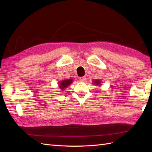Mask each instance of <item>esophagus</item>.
<instances>
[{"mask_svg": "<svg viewBox=\"0 0 152 152\" xmlns=\"http://www.w3.org/2000/svg\"><path fill=\"white\" fill-rule=\"evenodd\" d=\"M86 80V76H83V77H81V78H80V82H85Z\"/></svg>", "mask_w": 152, "mask_h": 152, "instance_id": "esophagus-1", "label": "esophagus"}]
</instances>
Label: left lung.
<instances>
[{
  "instance_id": "left-lung-1",
  "label": "left lung",
  "mask_w": 152,
  "mask_h": 152,
  "mask_svg": "<svg viewBox=\"0 0 152 152\" xmlns=\"http://www.w3.org/2000/svg\"><path fill=\"white\" fill-rule=\"evenodd\" d=\"M94 83H95V84H100V81H99V80H95V81H94Z\"/></svg>"
}]
</instances>
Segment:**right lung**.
Instances as JSON below:
<instances>
[{"mask_svg": "<svg viewBox=\"0 0 152 152\" xmlns=\"http://www.w3.org/2000/svg\"><path fill=\"white\" fill-rule=\"evenodd\" d=\"M72 82V79H69V80H63L61 82H59V88L61 89H63L64 88H66L68 87V86H69L71 83Z\"/></svg>", "mask_w": 152, "mask_h": 152, "instance_id": "obj_1", "label": "right lung"}]
</instances>
